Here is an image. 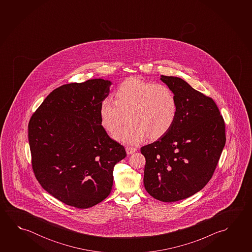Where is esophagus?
Masks as SVG:
<instances>
[{
    "mask_svg": "<svg viewBox=\"0 0 252 252\" xmlns=\"http://www.w3.org/2000/svg\"><path fill=\"white\" fill-rule=\"evenodd\" d=\"M126 154H127V155H132L133 153L136 152L137 149L136 148H133V147L127 146V147L126 148Z\"/></svg>",
    "mask_w": 252,
    "mask_h": 252,
    "instance_id": "esophagus-1",
    "label": "esophagus"
}]
</instances>
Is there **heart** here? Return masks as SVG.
Segmentation results:
<instances>
[{
  "label": "heart",
  "instance_id": "1",
  "mask_svg": "<svg viewBox=\"0 0 252 252\" xmlns=\"http://www.w3.org/2000/svg\"><path fill=\"white\" fill-rule=\"evenodd\" d=\"M115 101L105 96L99 104L103 127L115 131L126 120L124 127L113 137L126 144H138L149 136L157 140L164 136L176 122L178 103L174 91L165 84L155 83L139 77H129L114 92Z\"/></svg>",
  "mask_w": 252,
  "mask_h": 252
}]
</instances>
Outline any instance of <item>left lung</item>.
<instances>
[{
  "mask_svg": "<svg viewBox=\"0 0 252 252\" xmlns=\"http://www.w3.org/2000/svg\"><path fill=\"white\" fill-rule=\"evenodd\" d=\"M176 94L175 124L164 136L144 146L145 189L162 202L189 198L209 182L226 143L225 123L215 101L183 79L161 75Z\"/></svg>",
  "mask_w": 252,
  "mask_h": 252,
  "instance_id": "8db88e82",
  "label": "left lung"
}]
</instances>
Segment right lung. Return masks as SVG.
<instances>
[{
    "mask_svg": "<svg viewBox=\"0 0 252 252\" xmlns=\"http://www.w3.org/2000/svg\"><path fill=\"white\" fill-rule=\"evenodd\" d=\"M112 82L91 79L59 87L28 125L32 164L45 190L68 206L89 208L112 190L113 168L126 157L102 126L99 104Z\"/></svg>",
    "mask_w": 252,
    "mask_h": 252,
    "instance_id": "right-lung-1",
    "label": "right lung"
}]
</instances>
